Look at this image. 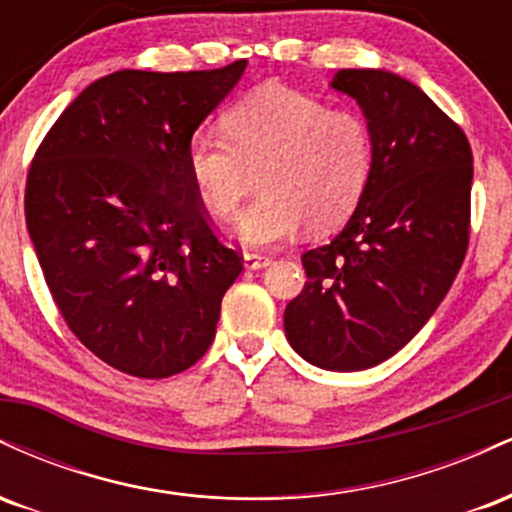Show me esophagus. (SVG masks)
Here are the masks:
<instances>
[{
  "mask_svg": "<svg viewBox=\"0 0 512 512\" xmlns=\"http://www.w3.org/2000/svg\"><path fill=\"white\" fill-rule=\"evenodd\" d=\"M243 264H245V269H264V267H269V264H272V257L255 255V252H245Z\"/></svg>",
  "mask_w": 512,
  "mask_h": 512,
  "instance_id": "obj_1",
  "label": "esophagus"
}]
</instances>
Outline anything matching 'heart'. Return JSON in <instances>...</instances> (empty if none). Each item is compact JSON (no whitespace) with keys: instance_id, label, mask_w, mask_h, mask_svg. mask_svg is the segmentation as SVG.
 <instances>
[{"instance_id":"obj_1","label":"heart","mask_w":512,"mask_h":512,"mask_svg":"<svg viewBox=\"0 0 512 512\" xmlns=\"http://www.w3.org/2000/svg\"><path fill=\"white\" fill-rule=\"evenodd\" d=\"M223 132H195L185 166L216 216L240 207L257 173L262 195L238 216L233 236L269 248L339 228L354 214L373 173V132L361 115L330 110L308 93L260 86L223 115Z\"/></svg>"}]
</instances>
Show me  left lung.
Masks as SVG:
<instances>
[{"label": "left lung", "instance_id": "left-lung-1", "mask_svg": "<svg viewBox=\"0 0 512 512\" xmlns=\"http://www.w3.org/2000/svg\"><path fill=\"white\" fill-rule=\"evenodd\" d=\"M373 132V173L330 245L301 257L303 291L286 339L317 368L366 370L395 356L436 313L469 240L472 149L419 86L387 69H339Z\"/></svg>", "mask_w": 512, "mask_h": 512}]
</instances>
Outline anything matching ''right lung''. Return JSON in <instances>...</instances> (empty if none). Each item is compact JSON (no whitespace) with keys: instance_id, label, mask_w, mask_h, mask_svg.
Here are the masks:
<instances>
[{"instance_id":"add662e5","label":"right lung","mask_w":512,"mask_h":512,"mask_svg":"<svg viewBox=\"0 0 512 512\" xmlns=\"http://www.w3.org/2000/svg\"><path fill=\"white\" fill-rule=\"evenodd\" d=\"M245 67L103 76L28 170L26 226L52 298L79 342L127 375L195 366L243 272L207 223L185 149Z\"/></svg>"}]
</instances>
